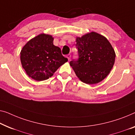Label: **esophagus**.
Returning <instances> with one entry per match:
<instances>
[{"label": "esophagus", "instance_id": "34e87169", "mask_svg": "<svg viewBox=\"0 0 135 135\" xmlns=\"http://www.w3.org/2000/svg\"><path fill=\"white\" fill-rule=\"evenodd\" d=\"M67 59H68V61H70V58H71V55H67Z\"/></svg>", "mask_w": 135, "mask_h": 135}]
</instances>
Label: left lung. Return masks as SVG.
Instances as JSON below:
<instances>
[{"mask_svg":"<svg viewBox=\"0 0 135 135\" xmlns=\"http://www.w3.org/2000/svg\"><path fill=\"white\" fill-rule=\"evenodd\" d=\"M79 59L71 61L70 65L79 80L87 84L101 82L110 73L116 53L108 39L92 31L82 37H76Z\"/></svg>","mask_w":135,"mask_h":135,"instance_id":"obj_1","label":"left lung"}]
</instances>
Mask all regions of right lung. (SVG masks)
<instances>
[{
  "instance_id": "obj_1",
  "label": "right lung",
  "mask_w": 135,
  "mask_h": 135,
  "mask_svg": "<svg viewBox=\"0 0 135 135\" xmlns=\"http://www.w3.org/2000/svg\"><path fill=\"white\" fill-rule=\"evenodd\" d=\"M53 40L51 35L40 34L30 39L21 51L22 66L27 75L37 81L51 77L68 61L61 48L54 45Z\"/></svg>"
}]
</instances>
